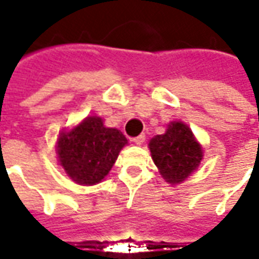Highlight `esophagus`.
<instances>
[{
    "instance_id": "34e87169",
    "label": "esophagus",
    "mask_w": 259,
    "mask_h": 259,
    "mask_svg": "<svg viewBox=\"0 0 259 259\" xmlns=\"http://www.w3.org/2000/svg\"><path fill=\"white\" fill-rule=\"evenodd\" d=\"M144 141H146V135H140L133 139V143H135V144H137V146H141Z\"/></svg>"
}]
</instances>
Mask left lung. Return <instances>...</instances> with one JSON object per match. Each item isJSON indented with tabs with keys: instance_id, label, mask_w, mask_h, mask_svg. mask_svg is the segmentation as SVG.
Returning a JSON list of instances; mask_svg holds the SVG:
<instances>
[{
	"instance_id": "left-lung-1",
	"label": "left lung",
	"mask_w": 259,
	"mask_h": 259,
	"mask_svg": "<svg viewBox=\"0 0 259 259\" xmlns=\"http://www.w3.org/2000/svg\"><path fill=\"white\" fill-rule=\"evenodd\" d=\"M150 151L159 174L172 185L190 176L202 158L201 146L182 122H172L165 135L155 136L150 141Z\"/></svg>"
}]
</instances>
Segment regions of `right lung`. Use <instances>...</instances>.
I'll return each instance as SVG.
<instances>
[{
	"label": "right lung",
	"mask_w": 259,
	"mask_h": 259,
	"mask_svg": "<svg viewBox=\"0 0 259 259\" xmlns=\"http://www.w3.org/2000/svg\"><path fill=\"white\" fill-rule=\"evenodd\" d=\"M124 144L127 140L122 132L105 127L98 116H89L59 135V163L76 183L97 185L111 170Z\"/></svg>",
	"instance_id": "add662e5"
}]
</instances>
